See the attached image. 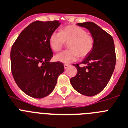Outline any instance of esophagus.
<instances>
[{
  "label": "esophagus",
  "instance_id": "obj_1",
  "mask_svg": "<svg viewBox=\"0 0 128 128\" xmlns=\"http://www.w3.org/2000/svg\"><path fill=\"white\" fill-rule=\"evenodd\" d=\"M64 68H65V70H66V69L68 68L69 66H69L68 64H64Z\"/></svg>",
  "mask_w": 128,
  "mask_h": 128
}]
</instances>
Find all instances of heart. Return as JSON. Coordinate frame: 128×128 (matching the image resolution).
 I'll return each mask as SVG.
<instances>
[{"instance_id": "b5f03b06", "label": "heart", "mask_w": 128, "mask_h": 128, "mask_svg": "<svg viewBox=\"0 0 128 128\" xmlns=\"http://www.w3.org/2000/svg\"><path fill=\"white\" fill-rule=\"evenodd\" d=\"M65 42H69L68 48L70 50L55 56L56 61L64 64L76 60L78 56H87L94 46L93 38L77 26H68L62 29L60 32H53L49 38L50 47L55 52L60 50Z\"/></svg>"}]
</instances>
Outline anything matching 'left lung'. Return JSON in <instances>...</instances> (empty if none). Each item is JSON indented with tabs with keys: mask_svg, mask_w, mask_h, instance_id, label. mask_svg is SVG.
Returning <instances> with one entry per match:
<instances>
[{
	"mask_svg": "<svg viewBox=\"0 0 128 128\" xmlns=\"http://www.w3.org/2000/svg\"><path fill=\"white\" fill-rule=\"evenodd\" d=\"M77 25L90 32L94 40V46L80 63L84 66L73 65L78 72L70 82L77 92L85 96H93L105 88L115 70V44L112 36L95 23L86 22L78 23Z\"/></svg>",
	"mask_w": 128,
	"mask_h": 128,
	"instance_id": "left-lung-1",
	"label": "left lung"
}]
</instances>
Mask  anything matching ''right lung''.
<instances>
[{
    "instance_id": "add662e5",
    "label": "right lung",
    "mask_w": 128,
    "mask_h": 128,
    "mask_svg": "<svg viewBox=\"0 0 128 128\" xmlns=\"http://www.w3.org/2000/svg\"><path fill=\"white\" fill-rule=\"evenodd\" d=\"M61 23L36 21L19 35L11 51V66L14 80L24 93L42 98L53 92L57 78L64 72L62 63H50L53 53L49 38Z\"/></svg>"
}]
</instances>
